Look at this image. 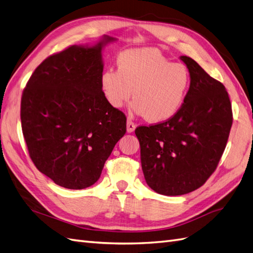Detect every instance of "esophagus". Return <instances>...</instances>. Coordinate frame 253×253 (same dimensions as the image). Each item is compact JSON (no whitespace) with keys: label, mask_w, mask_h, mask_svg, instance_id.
<instances>
[{"label":"esophagus","mask_w":253,"mask_h":253,"mask_svg":"<svg viewBox=\"0 0 253 253\" xmlns=\"http://www.w3.org/2000/svg\"><path fill=\"white\" fill-rule=\"evenodd\" d=\"M135 128H136V124H134L132 120H127L126 121V131H127V133H132Z\"/></svg>","instance_id":"obj_1"}]
</instances>
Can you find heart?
<instances>
[{
    "label": "heart",
    "mask_w": 253,
    "mask_h": 253,
    "mask_svg": "<svg viewBox=\"0 0 253 253\" xmlns=\"http://www.w3.org/2000/svg\"><path fill=\"white\" fill-rule=\"evenodd\" d=\"M100 83L113 107L121 108L133 93V112L149 122H162L180 111L189 89L190 73L185 65L171 63L155 47H139L120 53L117 69H105Z\"/></svg>",
    "instance_id": "1"
}]
</instances>
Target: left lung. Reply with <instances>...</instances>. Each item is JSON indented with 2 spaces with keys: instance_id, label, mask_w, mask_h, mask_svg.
Masks as SVG:
<instances>
[{
  "instance_id": "left-lung-1",
  "label": "left lung",
  "mask_w": 253,
  "mask_h": 253,
  "mask_svg": "<svg viewBox=\"0 0 253 253\" xmlns=\"http://www.w3.org/2000/svg\"><path fill=\"white\" fill-rule=\"evenodd\" d=\"M181 59L189 70L190 86L180 111L166 121L135 129L146 182L165 196L188 194L208 181L233 124L226 87L193 58Z\"/></svg>"
}]
</instances>
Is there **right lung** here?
I'll list each match as a JSON object with an SVG mask.
<instances>
[{
  "label": "right lung",
  "instance_id": "add662e5",
  "mask_svg": "<svg viewBox=\"0 0 253 253\" xmlns=\"http://www.w3.org/2000/svg\"><path fill=\"white\" fill-rule=\"evenodd\" d=\"M113 40L52 54L23 89L20 117L30 158L59 186H91L126 132V115L108 103L100 83L101 50Z\"/></svg>",
  "mask_w": 253,
  "mask_h": 253
}]
</instances>
